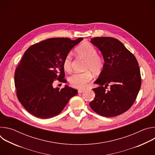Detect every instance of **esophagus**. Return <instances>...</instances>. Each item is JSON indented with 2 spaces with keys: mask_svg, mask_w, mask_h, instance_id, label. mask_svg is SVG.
<instances>
[{
  "mask_svg": "<svg viewBox=\"0 0 155 155\" xmlns=\"http://www.w3.org/2000/svg\"><path fill=\"white\" fill-rule=\"evenodd\" d=\"M83 91H84V90H83V89H80L78 90V93H82Z\"/></svg>",
  "mask_w": 155,
  "mask_h": 155,
  "instance_id": "esophagus-1",
  "label": "esophagus"
}]
</instances>
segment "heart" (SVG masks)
I'll return each mask as SVG.
<instances>
[{
	"label": "heart",
	"mask_w": 155,
	"mask_h": 155,
	"mask_svg": "<svg viewBox=\"0 0 155 155\" xmlns=\"http://www.w3.org/2000/svg\"><path fill=\"white\" fill-rule=\"evenodd\" d=\"M76 54L82 58L85 59L84 64L83 73H76L72 74L69 78L71 85L76 88H83L90 82L92 78L91 71L95 74H99L103 69L104 61L103 58L97 54L95 47L90 43H83L79 45L75 50ZM72 56L68 54L65 57L63 61L64 69L68 72H70L72 69Z\"/></svg>",
	"instance_id": "heart-1"
}]
</instances>
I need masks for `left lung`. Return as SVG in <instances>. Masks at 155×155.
I'll return each mask as SVG.
<instances>
[{"mask_svg":"<svg viewBox=\"0 0 155 155\" xmlns=\"http://www.w3.org/2000/svg\"><path fill=\"white\" fill-rule=\"evenodd\" d=\"M91 43L101 52L104 68L94 83L96 96L90 103L99 115L114 117L126 112L134 104L141 86L138 62L118 40L108 37H95ZM110 85V89L106 90Z\"/></svg>","mask_w":155,"mask_h":155,"instance_id":"obj_1","label":"left lung"}]
</instances>
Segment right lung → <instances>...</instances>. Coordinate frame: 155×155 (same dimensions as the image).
I'll use <instances>...</instances> for the list:
<instances>
[{"label":"right lung","instance_id":"right-lung-1","mask_svg":"<svg viewBox=\"0 0 155 155\" xmlns=\"http://www.w3.org/2000/svg\"><path fill=\"white\" fill-rule=\"evenodd\" d=\"M83 38H51L35 43L25 53L15 73L19 101L34 116L47 119L59 115L78 91L68 85L53 87L54 80L64 81L63 61Z\"/></svg>","mask_w":155,"mask_h":155}]
</instances>
